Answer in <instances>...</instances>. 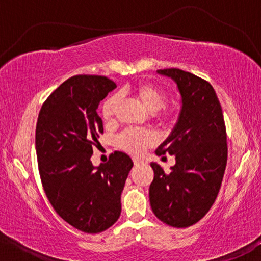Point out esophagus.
I'll use <instances>...</instances> for the list:
<instances>
[{"instance_id": "esophagus-1", "label": "esophagus", "mask_w": 261, "mask_h": 261, "mask_svg": "<svg viewBox=\"0 0 261 261\" xmlns=\"http://www.w3.org/2000/svg\"><path fill=\"white\" fill-rule=\"evenodd\" d=\"M143 163H145V162H143L142 160H137V158H136V160H134V164H135V166H140V164H143Z\"/></svg>"}]
</instances>
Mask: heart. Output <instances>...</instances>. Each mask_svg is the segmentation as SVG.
<instances>
[{"label":"heart","mask_w":261,"mask_h":261,"mask_svg":"<svg viewBox=\"0 0 261 261\" xmlns=\"http://www.w3.org/2000/svg\"><path fill=\"white\" fill-rule=\"evenodd\" d=\"M133 93L148 112L154 113L162 108L157 115V120L160 122H167L172 118V112L163 108L167 103L166 93L161 91L158 87L151 83H140L133 89ZM118 107V94L110 95L104 101L101 106V118L106 124L112 125L115 122ZM154 142V134L148 130H125L116 137V147L131 155H141L146 149L153 146Z\"/></svg>","instance_id":"1"}]
</instances>
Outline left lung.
<instances>
[{
	"mask_svg": "<svg viewBox=\"0 0 261 261\" xmlns=\"http://www.w3.org/2000/svg\"><path fill=\"white\" fill-rule=\"evenodd\" d=\"M158 73L175 81L181 112L174 130L158 147V155L175 157L166 173L157 163L149 185V202L162 222L185 228L199 222L214 205L227 164V134L222 108L207 81L179 68Z\"/></svg>",
	"mask_w": 261,
	"mask_h": 261,
	"instance_id": "1",
	"label": "left lung"
}]
</instances>
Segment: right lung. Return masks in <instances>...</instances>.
<instances>
[{"instance_id": "1", "label": "right lung", "mask_w": 261, "mask_h": 261, "mask_svg": "<svg viewBox=\"0 0 261 261\" xmlns=\"http://www.w3.org/2000/svg\"><path fill=\"white\" fill-rule=\"evenodd\" d=\"M115 87L106 76H73L47 97L38 116L35 148L45 194L62 220L86 233L103 232L118 221L134 166L119 151L97 168L91 162L103 134L97 108Z\"/></svg>"}]
</instances>
